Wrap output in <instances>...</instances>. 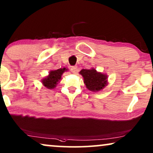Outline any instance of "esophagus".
<instances>
[{
    "label": "esophagus",
    "mask_w": 153,
    "mask_h": 153,
    "mask_svg": "<svg viewBox=\"0 0 153 153\" xmlns=\"http://www.w3.org/2000/svg\"><path fill=\"white\" fill-rule=\"evenodd\" d=\"M77 66H71V71L73 74H76V71H77Z\"/></svg>",
    "instance_id": "esophagus-1"
}]
</instances>
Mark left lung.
<instances>
[{"mask_svg":"<svg viewBox=\"0 0 153 153\" xmlns=\"http://www.w3.org/2000/svg\"><path fill=\"white\" fill-rule=\"evenodd\" d=\"M83 77L84 83L89 91L98 92L101 91L108 84L107 76L105 74L98 72L95 68L82 69L79 73Z\"/></svg>","mask_w":153,"mask_h":153,"instance_id":"8db88e82","label":"left lung"}]
</instances>
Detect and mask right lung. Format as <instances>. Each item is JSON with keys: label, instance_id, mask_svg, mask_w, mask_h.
<instances>
[{"label": "right lung", "instance_id": "right-lung-1", "mask_svg": "<svg viewBox=\"0 0 153 153\" xmlns=\"http://www.w3.org/2000/svg\"><path fill=\"white\" fill-rule=\"evenodd\" d=\"M68 68L64 67L63 68H60L57 70L50 71L48 76L42 79V85L46 89H53L57 87V85L59 82L62 74L65 71H68Z\"/></svg>", "mask_w": 153, "mask_h": 153}]
</instances>
